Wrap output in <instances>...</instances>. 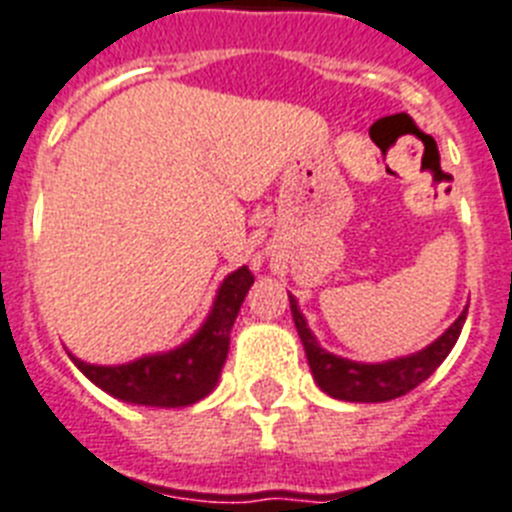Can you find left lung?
<instances>
[{
  "label": "left lung",
  "instance_id": "1",
  "mask_svg": "<svg viewBox=\"0 0 512 512\" xmlns=\"http://www.w3.org/2000/svg\"><path fill=\"white\" fill-rule=\"evenodd\" d=\"M290 308L292 321L298 326L300 342H303L305 357H308V365L318 386L334 399L357 401V404H378V401L399 399L412 388H417L419 383H425L440 368V362L448 357V352L456 347L461 329H464L466 310H469L466 308L451 329L445 331L440 339H435L430 347L417 352V355L399 357V360L381 362V365H365V362L336 357L318 347L316 336L310 334L308 323H305L303 313L298 310L295 298H290Z\"/></svg>",
  "mask_w": 512,
  "mask_h": 512
}]
</instances>
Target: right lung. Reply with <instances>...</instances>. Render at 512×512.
I'll return each mask as SVG.
<instances>
[{
	"instance_id": "1",
	"label": "right lung",
	"mask_w": 512,
	"mask_h": 512,
	"mask_svg": "<svg viewBox=\"0 0 512 512\" xmlns=\"http://www.w3.org/2000/svg\"><path fill=\"white\" fill-rule=\"evenodd\" d=\"M253 285V274L248 266L222 282L214 308L209 313L199 334L183 347L173 349L168 355L142 357L129 365H87L72 357L74 365L90 378L98 388L129 404L142 406H189L204 399L220 378L225 365L230 331L238 318L248 287Z\"/></svg>"
}]
</instances>
